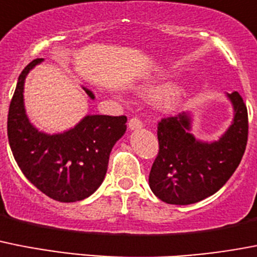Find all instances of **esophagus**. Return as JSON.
<instances>
[{"mask_svg":"<svg viewBox=\"0 0 257 257\" xmlns=\"http://www.w3.org/2000/svg\"><path fill=\"white\" fill-rule=\"evenodd\" d=\"M142 127H143V122H142L138 117H133L128 120V128H130V130H139Z\"/></svg>","mask_w":257,"mask_h":257,"instance_id":"1","label":"esophagus"}]
</instances>
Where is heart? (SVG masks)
<instances>
[{
  "label": "heart",
  "mask_w": 257,
  "mask_h": 257,
  "mask_svg": "<svg viewBox=\"0 0 257 257\" xmlns=\"http://www.w3.org/2000/svg\"><path fill=\"white\" fill-rule=\"evenodd\" d=\"M168 89H169V85H159V87H153V88L147 89V93L152 96H159V95H162V93H165ZM178 102H179V97L173 93V95H170L168 98H166L165 102H164V106L170 110V109H174V107L178 105Z\"/></svg>",
  "instance_id": "heart-1"
}]
</instances>
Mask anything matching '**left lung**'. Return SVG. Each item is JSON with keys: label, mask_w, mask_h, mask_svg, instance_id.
Returning <instances> with one entry per match:
<instances>
[{"label": "left lung", "mask_w": 257, "mask_h": 257, "mask_svg": "<svg viewBox=\"0 0 257 257\" xmlns=\"http://www.w3.org/2000/svg\"><path fill=\"white\" fill-rule=\"evenodd\" d=\"M234 106L231 126L220 140L195 139L191 117L179 113L157 124L159 155L150 173V187L160 200L187 205L203 200L222 187L244 155L248 138V114L238 92L227 93Z\"/></svg>", "instance_id": "1"}]
</instances>
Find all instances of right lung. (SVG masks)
I'll list each match as a JSON object with an SVG mask.
<instances>
[{"label": "right lung", "mask_w": 257, "mask_h": 257, "mask_svg": "<svg viewBox=\"0 0 257 257\" xmlns=\"http://www.w3.org/2000/svg\"><path fill=\"white\" fill-rule=\"evenodd\" d=\"M41 61L28 63L18 78L9 107V144L22 173L41 192L61 203L83 200L104 181L109 155L126 131L127 117L87 115L66 133L39 131L26 115L23 88L30 70ZM84 91L95 98L89 89Z\"/></svg>", "instance_id": "right-lung-1"}]
</instances>
